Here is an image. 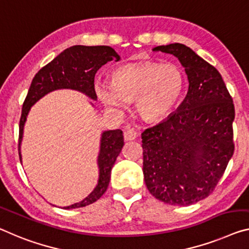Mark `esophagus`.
Instances as JSON below:
<instances>
[{"mask_svg":"<svg viewBox=\"0 0 249 249\" xmlns=\"http://www.w3.org/2000/svg\"><path fill=\"white\" fill-rule=\"evenodd\" d=\"M124 140L125 141L135 140L136 138L138 137V131H137V130L133 129V128L128 127L127 130H125L124 133Z\"/></svg>","mask_w":249,"mask_h":249,"instance_id":"34e87169","label":"esophagus"}]
</instances>
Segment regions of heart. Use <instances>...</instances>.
<instances>
[{
	"label": "heart",
	"instance_id": "heart-1",
	"mask_svg": "<svg viewBox=\"0 0 249 249\" xmlns=\"http://www.w3.org/2000/svg\"><path fill=\"white\" fill-rule=\"evenodd\" d=\"M185 78L176 64L144 62L119 69L110 83L95 87L100 100L109 107L122 108L137 100V111L149 122H160L174 111L180 99Z\"/></svg>",
	"mask_w": 249,
	"mask_h": 249
}]
</instances>
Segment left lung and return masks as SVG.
Masks as SVG:
<instances>
[{"label": "left lung", "instance_id": "1", "mask_svg": "<svg viewBox=\"0 0 249 249\" xmlns=\"http://www.w3.org/2000/svg\"><path fill=\"white\" fill-rule=\"evenodd\" d=\"M154 51L177 56L189 87L186 98L166 120L144 130V182L164 204L188 206L215 190L235 150V107L215 67L180 43Z\"/></svg>", "mask_w": 249, "mask_h": 249}]
</instances>
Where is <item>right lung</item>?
<instances>
[{
    "mask_svg": "<svg viewBox=\"0 0 249 249\" xmlns=\"http://www.w3.org/2000/svg\"><path fill=\"white\" fill-rule=\"evenodd\" d=\"M113 59L119 61L120 56L112 48L107 45H98V47L73 45L61 52L56 58L34 75L25 100L23 102L20 125H18V156L21 161L20 148L23 129L28 113L34 103L51 91L59 89L78 90L93 100H97V93L94 90L95 73L102 66ZM124 143V135L120 129L102 132L100 151L98 155V185L85 199L71 206H67L64 209L86 207L97 201L106 193L109 186L111 169L117 157L121 152Z\"/></svg>",
    "mask_w": 249,
    "mask_h": 249,
    "instance_id": "obj_1",
    "label": "right lung"
}]
</instances>
